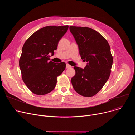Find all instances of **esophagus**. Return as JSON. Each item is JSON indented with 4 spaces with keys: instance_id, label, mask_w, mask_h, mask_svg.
Returning a JSON list of instances; mask_svg holds the SVG:
<instances>
[{
    "instance_id": "esophagus-1",
    "label": "esophagus",
    "mask_w": 135,
    "mask_h": 135,
    "mask_svg": "<svg viewBox=\"0 0 135 135\" xmlns=\"http://www.w3.org/2000/svg\"><path fill=\"white\" fill-rule=\"evenodd\" d=\"M71 67V66L70 65H69V64H66V68H70Z\"/></svg>"
}]
</instances>
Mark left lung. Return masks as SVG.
Listing matches in <instances>:
<instances>
[{"label":"left lung","mask_w":135,"mask_h":135,"mask_svg":"<svg viewBox=\"0 0 135 135\" xmlns=\"http://www.w3.org/2000/svg\"><path fill=\"white\" fill-rule=\"evenodd\" d=\"M69 29L78 45L81 59L88 62L86 67H74L71 78L76 92L84 97L97 94L108 80L113 64L110 46L105 38L91 28L70 26Z\"/></svg>","instance_id":"1"}]
</instances>
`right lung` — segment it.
<instances>
[{"instance_id": "obj_1", "label": "right lung", "mask_w": 135, "mask_h": 135, "mask_svg": "<svg viewBox=\"0 0 135 135\" xmlns=\"http://www.w3.org/2000/svg\"><path fill=\"white\" fill-rule=\"evenodd\" d=\"M68 26H46L35 32L25 42L19 59L22 80L34 94L44 95L55 87L57 77L66 68L64 62L49 61Z\"/></svg>"}]
</instances>
